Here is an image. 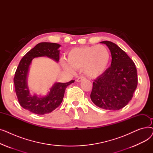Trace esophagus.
<instances>
[{
    "instance_id": "1",
    "label": "esophagus",
    "mask_w": 153,
    "mask_h": 153,
    "mask_svg": "<svg viewBox=\"0 0 153 153\" xmlns=\"http://www.w3.org/2000/svg\"><path fill=\"white\" fill-rule=\"evenodd\" d=\"M85 78L84 77H78L77 79V80H76V81L77 82H81L82 80H84Z\"/></svg>"
}]
</instances>
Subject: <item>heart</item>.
<instances>
[{
  "instance_id": "b5f03b06",
  "label": "heart",
  "mask_w": 153,
  "mask_h": 153,
  "mask_svg": "<svg viewBox=\"0 0 153 153\" xmlns=\"http://www.w3.org/2000/svg\"><path fill=\"white\" fill-rule=\"evenodd\" d=\"M110 53L105 46H86L71 50L67 55V62L62 61V68L68 71L83 69L88 77L96 78L107 69Z\"/></svg>"
}]
</instances>
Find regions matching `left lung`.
I'll list each match as a JSON object with an SVG mask.
<instances>
[{
  "mask_svg": "<svg viewBox=\"0 0 153 153\" xmlns=\"http://www.w3.org/2000/svg\"><path fill=\"white\" fill-rule=\"evenodd\" d=\"M105 44L111 53V63L93 82L91 100L97 107L117 110L125 107L138 85L137 71L134 62L118 45L109 41Z\"/></svg>",
  "mask_w": 153,
  "mask_h": 153,
  "instance_id": "1",
  "label": "left lung"
}]
</instances>
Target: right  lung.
<instances>
[{
  "label": "right lung",
  "mask_w": 153,
  "mask_h": 153,
  "mask_svg": "<svg viewBox=\"0 0 153 153\" xmlns=\"http://www.w3.org/2000/svg\"><path fill=\"white\" fill-rule=\"evenodd\" d=\"M60 45L42 42L37 44L23 56L16 70L13 82L20 105L25 110L38 115L51 113L61 103L66 87L74 81L66 83L55 82L45 96L32 95L28 85V75L32 60L48 57L56 62L59 60Z\"/></svg>",
  "instance_id": "1"
}]
</instances>
